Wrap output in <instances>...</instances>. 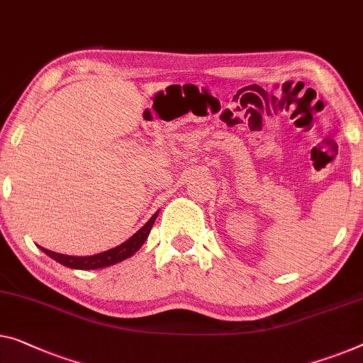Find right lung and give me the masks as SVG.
Masks as SVG:
<instances>
[{"instance_id": "right-lung-1", "label": "right lung", "mask_w": 363, "mask_h": 363, "mask_svg": "<svg viewBox=\"0 0 363 363\" xmlns=\"http://www.w3.org/2000/svg\"><path fill=\"white\" fill-rule=\"evenodd\" d=\"M158 213H155L151 218L148 220V223L142 226L137 233H135L130 240H127L125 242H122L121 246L113 247V250L94 254V256H86V257H78V256H65V254H58L53 251H48L45 247H40V250L50 256L52 259H55L57 262L63 264V266L72 267V269H81V270H91V269H102L107 266H112V264H117L127 259L130 256H133L137 252L142 245L147 240L151 228H153V223L156 220Z\"/></svg>"}]
</instances>
